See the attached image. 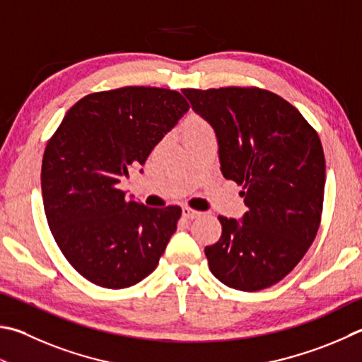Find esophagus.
Listing matches in <instances>:
<instances>
[{"mask_svg":"<svg viewBox=\"0 0 362 362\" xmlns=\"http://www.w3.org/2000/svg\"><path fill=\"white\" fill-rule=\"evenodd\" d=\"M182 215L185 216L187 220H193V218H198V216H201L202 212H199V210H194L192 207H183L182 209Z\"/></svg>","mask_w":362,"mask_h":362,"instance_id":"obj_1","label":"esophagus"}]
</instances>
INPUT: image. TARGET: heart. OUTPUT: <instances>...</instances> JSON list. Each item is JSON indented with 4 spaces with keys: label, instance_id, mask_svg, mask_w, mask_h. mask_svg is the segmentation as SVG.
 Listing matches in <instances>:
<instances>
[{
    "label": "heart",
    "instance_id": "b5f03b06",
    "mask_svg": "<svg viewBox=\"0 0 362 362\" xmlns=\"http://www.w3.org/2000/svg\"><path fill=\"white\" fill-rule=\"evenodd\" d=\"M204 127H207V124L198 117H189L187 120V129H196V128H204Z\"/></svg>",
    "mask_w": 362,
    "mask_h": 362
}]
</instances>
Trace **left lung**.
<instances>
[{"instance_id": "obj_1", "label": "left lung", "mask_w": 362, "mask_h": 362, "mask_svg": "<svg viewBox=\"0 0 362 362\" xmlns=\"http://www.w3.org/2000/svg\"><path fill=\"white\" fill-rule=\"evenodd\" d=\"M212 124L221 173L242 187V221L218 216L221 238L206 247L212 272L239 291L279 284L317 238L326 163L317 131L293 104L258 87L183 88Z\"/></svg>"}]
</instances>
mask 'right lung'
Here are the masks:
<instances>
[{"instance_id":"1","label":"right lung","mask_w":362,"mask_h":362,"mask_svg":"<svg viewBox=\"0 0 362 362\" xmlns=\"http://www.w3.org/2000/svg\"><path fill=\"white\" fill-rule=\"evenodd\" d=\"M189 109L179 91L123 87L90 93L72 106L42 156L41 187L52 235L91 284H139L158 266L182 215L128 199L118 183L146 163Z\"/></svg>"}]
</instances>
